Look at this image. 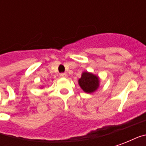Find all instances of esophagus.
Wrapping results in <instances>:
<instances>
[{
	"mask_svg": "<svg viewBox=\"0 0 146 146\" xmlns=\"http://www.w3.org/2000/svg\"><path fill=\"white\" fill-rule=\"evenodd\" d=\"M60 76L62 78H66V77H67V74L66 73H61Z\"/></svg>",
	"mask_w": 146,
	"mask_h": 146,
	"instance_id": "obj_1",
	"label": "esophagus"
}]
</instances>
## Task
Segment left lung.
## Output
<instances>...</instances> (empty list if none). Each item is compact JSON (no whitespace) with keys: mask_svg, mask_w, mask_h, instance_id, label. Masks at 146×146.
Listing matches in <instances>:
<instances>
[{"mask_svg":"<svg viewBox=\"0 0 146 146\" xmlns=\"http://www.w3.org/2000/svg\"><path fill=\"white\" fill-rule=\"evenodd\" d=\"M78 84L84 92L92 94L97 91L100 84L99 76L88 71L83 72L81 77L78 80Z\"/></svg>","mask_w":146,"mask_h":146,"instance_id":"8db88e82","label":"left lung"}]
</instances>
